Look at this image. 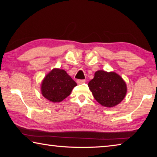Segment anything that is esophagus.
I'll list each match as a JSON object with an SVG mask.
<instances>
[{
	"label": "esophagus",
	"instance_id": "1",
	"mask_svg": "<svg viewBox=\"0 0 157 157\" xmlns=\"http://www.w3.org/2000/svg\"><path fill=\"white\" fill-rule=\"evenodd\" d=\"M85 82H86V81H85L84 79H78V80L77 81V83H78V84H81L84 83Z\"/></svg>",
	"mask_w": 157,
	"mask_h": 157
}]
</instances>
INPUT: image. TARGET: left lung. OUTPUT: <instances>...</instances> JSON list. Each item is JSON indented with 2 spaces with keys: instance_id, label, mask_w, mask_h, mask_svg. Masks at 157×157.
I'll return each instance as SVG.
<instances>
[{
  "instance_id": "left-lung-1",
  "label": "left lung",
  "mask_w": 157,
  "mask_h": 157,
  "mask_svg": "<svg viewBox=\"0 0 157 157\" xmlns=\"http://www.w3.org/2000/svg\"><path fill=\"white\" fill-rule=\"evenodd\" d=\"M88 85L95 100L103 107L109 108L120 104L127 91L125 82L113 71H97Z\"/></svg>"
}]
</instances>
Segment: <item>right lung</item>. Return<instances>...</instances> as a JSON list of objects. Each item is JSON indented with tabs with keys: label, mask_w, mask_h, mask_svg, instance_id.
I'll return each mask as SVG.
<instances>
[{
	"label": "right lung",
	"mask_w": 157,
	"mask_h": 157,
	"mask_svg": "<svg viewBox=\"0 0 157 157\" xmlns=\"http://www.w3.org/2000/svg\"><path fill=\"white\" fill-rule=\"evenodd\" d=\"M76 82L63 69L53 68L46 74L41 84L43 96L52 102H59L71 94Z\"/></svg>",
	"instance_id": "right-lung-1"
}]
</instances>
